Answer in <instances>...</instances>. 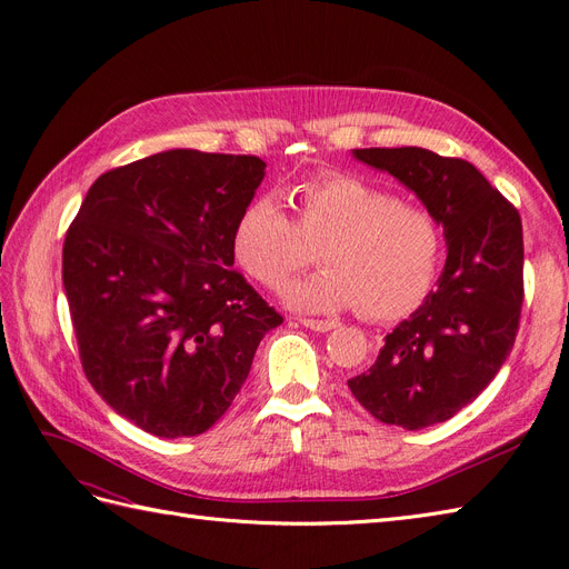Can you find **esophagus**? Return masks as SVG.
Wrapping results in <instances>:
<instances>
[{
    "label": "esophagus",
    "mask_w": 569,
    "mask_h": 569,
    "mask_svg": "<svg viewBox=\"0 0 569 569\" xmlns=\"http://www.w3.org/2000/svg\"><path fill=\"white\" fill-rule=\"evenodd\" d=\"M301 325L308 327V330H313V332H330V330H335V327H337L339 322H337V320H313V318H303Z\"/></svg>",
    "instance_id": "esophagus-1"
}]
</instances>
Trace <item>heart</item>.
Masks as SVG:
<instances>
[{
	"label": "heart",
	"mask_w": 569,
	"mask_h": 569,
	"mask_svg": "<svg viewBox=\"0 0 569 569\" xmlns=\"http://www.w3.org/2000/svg\"><path fill=\"white\" fill-rule=\"evenodd\" d=\"M295 220L274 197H253L239 211L230 251L251 280L268 289L313 261L322 270L284 287L289 308L337 313L358 308L372 320L410 313L432 289L443 234L422 203L391 197L351 173H325L289 189Z\"/></svg>",
	"instance_id": "b5f03b06"
}]
</instances>
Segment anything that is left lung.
<instances>
[{
  "label": "left lung",
  "mask_w": 569,
  "mask_h": 569,
  "mask_svg": "<svg viewBox=\"0 0 569 569\" xmlns=\"http://www.w3.org/2000/svg\"><path fill=\"white\" fill-rule=\"evenodd\" d=\"M393 176L443 228L446 266L422 306L387 335L375 366L349 380L370 416L403 429L453 418L501 370L522 308V220L479 170L422 147L353 149Z\"/></svg>",
  "instance_id": "obj_1"
}]
</instances>
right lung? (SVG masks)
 Here are the masks:
<instances>
[{
    "label": "right lung",
    "mask_w": 569,
    "mask_h": 569,
    "mask_svg": "<svg viewBox=\"0 0 569 569\" xmlns=\"http://www.w3.org/2000/svg\"><path fill=\"white\" fill-rule=\"evenodd\" d=\"M263 176L258 157L168 149L99 176L66 232L82 370L153 437L216 425L282 325L232 270V226Z\"/></svg>",
    "instance_id": "add662e5"
}]
</instances>
